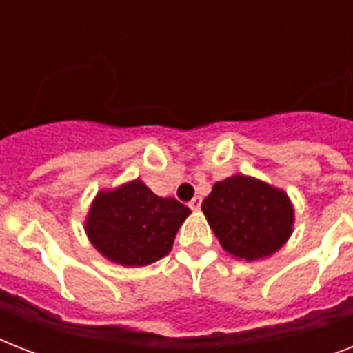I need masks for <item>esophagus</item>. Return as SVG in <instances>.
I'll list each match as a JSON object with an SVG mask.
<instances>
[{
    "label": "esophagus",
    "instance_id": "34e87169",
    "mask_svg": "<svg viewBox=\"0 0 353 353\" xmlns=\"http://www.w3.org/2000/svg\"><path fill=\"white\" fill-rule=\"evenodd\" d=\"M188 207H190V209H192V210H199V209H201V198H198V196H196V198L190 199V203H188Z\"/></svg>",
    "mask_w": 353,
    "mask_h": 353
}]
</instances>
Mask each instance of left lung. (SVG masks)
<instances>
[{"mask_svg":"<svg viewBox=\"0 0 353 353\" xmlns=\"http://www.w3.org/2000/svg\"><path fill=\"white\" fill-rule=\"evenodd\" d=\"M201 210L221 247L247 262L284 247L295 223V209L282 188L243 174L214 183Z\"/></svg>","mask_w":353,"mask_h":353,"instance_id":"left-lung-1","label":"left lung"}]
</instances>
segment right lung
I'll return each instance as SVG.
<instances>
[{
    "mask_svg": "<svg viewBox=\"0 0 353 353\" xmlns=\"http://www.w3.org/2000/svg\"><path fill=\"white\" fill-rule=\"evenodd\" d=\"M188 214L190 209L177 199L155 196L144 181L133 179L97 192L84 231L106 260L124 268H141L172 251Z\"/></svg>",
    "mask_w": 353,
    "mask_h": 353,
    "instance_id": "right-lung-1",
    "label": "right lung"
}]
</instances>
